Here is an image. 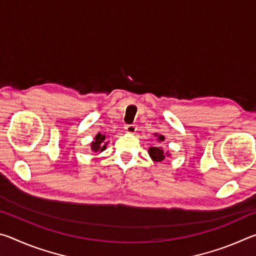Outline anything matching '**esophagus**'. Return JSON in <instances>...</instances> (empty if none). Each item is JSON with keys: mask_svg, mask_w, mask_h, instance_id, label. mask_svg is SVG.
I'll return each mask as SVG.
<instances>
[{"mask_svg": "<svg viewBox=\"0 0 256 256\" xmlns=\"http://www.w3.org/2000/svg\"><path fill=\"white\" fill-rule=\"evenodd\" d=\"M124 128H125V131H126V132L130 133V134L136 133V131L138 130L136 125H134V124H128V125H125Z\"/></svg>", "mask_w": 256, "mask_h": 256, "instance_id": "1", "label": "esophagus"}]
</instances>
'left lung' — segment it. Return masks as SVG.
Segmentation results:
<instances>
[{
	"instance_id": "8db88e82",
	"label": "left lung",
	"mask_w": 256,
	"mask_h": 256,
	"mask_svg": "<svg viewBox=\"0 0 256 256\" xmlns=\"http://www.w3.org/2000/svg\"><path fill=\"white\" fill-rule=\"evenodd\" d=\"M154 136H157V141H159V142H162L164 140V136H162V134L158 136V134L156 133ZM149 154H150L151 159H152L154 162H162V160L166 158L167 156H170L168 151H164L162 146H150Z\"/></svg>"
}]
</instances>
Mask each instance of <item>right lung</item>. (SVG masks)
Returning <instances> with one entry per match:
<instances>
[{"mask_svg":"<svg viewBox=\"0 0 256 256\" xmlns=\"http://www.w3.org/2000/svg\"><path fill=\"white\" fill-rule=\"evenodd\" d=\"M108 142L106 141V136H102V133H98L96 136H94V141L92 142V150L94 152H102L106 149Z\"/></svg>","mask_w":256,"mask_h":256,"instance_id":"right-lung-1","label":"right lung"}]
</instances>
